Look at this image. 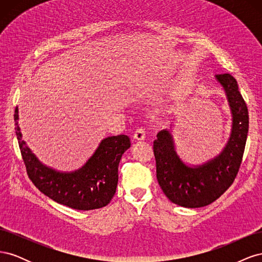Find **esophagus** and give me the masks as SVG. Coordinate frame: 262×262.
<instances>
[{"label":"esophagus","mask_w":262,"mask_h":262,"mask_svg":"<svg viewBox=\"0 0 262 262\" xmlns=\"http://www.w3.org/2000/svg\"><path fill=\"white\" fill-rule=\"evenodd\" d=\"M145 138H146V132L143 128L138 129L133 134V139L137 141H143V140H145Z\"/></svg>","instance_id":"obj_1"}]
</instances>
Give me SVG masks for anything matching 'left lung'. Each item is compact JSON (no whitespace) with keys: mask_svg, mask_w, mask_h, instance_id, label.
<instances>
[{"mask_svg":"<svg viewBox=\"0 0 262 262\" xmlns=\"http://www.w3.org/2000/svg\"><path fill=\"white\" fill-rule=\"evenodd\" d=\"M215 80L224 91L232 115V129L221 152L200 165H190L176 152L169 129L157 133L153 143L156 177L168 199L184 208L209 205L223 194L238 172L247 140L248 109L231 74H216Z\"/></svg>","mask_w":262,"mask_h":262,"instance_id":"1","label":"left lung"}]
</instances>
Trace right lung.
<instances>
[{"label":"right lung","mask_w":262,"mask_h":262,"mask_svg":"<svg viewBox=\"0 0 262 262\" xmlns=\"http://www.w3.org/2000/svg\"><path fill=\"white\" fill-rule=\"evenodd\" d=\"M15 109V131L29 179L53 201L75 210L99 209L112 201L118 185V166L123 153L131 146L128 136L120 134L101 140L87 162L73 171H60L46 166L23 140Z\"/></svg>","instance_id":"obj_1"}]
</instances>
